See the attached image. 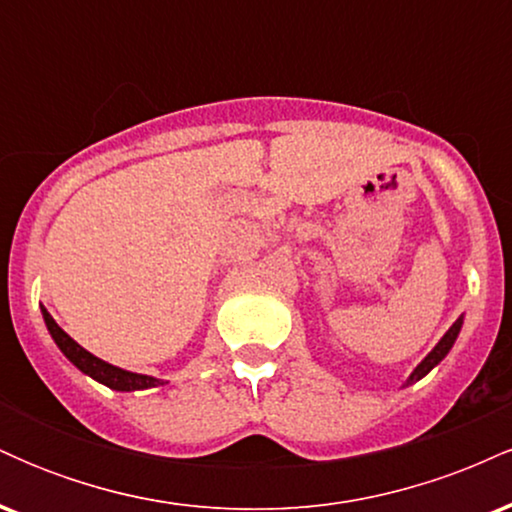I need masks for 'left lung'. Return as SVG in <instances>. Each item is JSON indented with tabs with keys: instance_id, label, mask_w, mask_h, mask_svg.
<instances>
[{
	"instance_id": "left-lung-1",
	"label": "left lung",
	"mask_w": 512,
	"mask_h": 512,
	"mask_svg": "<svg viewBox=\"0 0 512 512\" xmlns=\"http://www.w3.org/2000/svg\"><path fill=\"white\" fill-rule=\"evenodd\" d=\"M462 322H464V315H460V317H457L455 322H452V327H450L448 332L443 334V337H440V342H438L436 346H433L431 354H428V356L424 358V361L419 363V366H416L414 370H411V375L407 378V383H404V387H407V385H414V383H419V380L424 378V375L431 373V370L436 368L438 363L443 361V358L450 354L452 344L457 342V334H460V330H462Z\"/></svg>"
}]
</instances>
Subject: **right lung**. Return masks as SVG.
<instances>
[{"mask_svg":"<svg viewBox=\"0 0 512 512\" xmlns=\"http://www.w3.org/2000/svg\"><path fill=\"white\" fill-rule=\"evenodd\" d=\"M40 313H43L45 327H48L50 337L55 339V344L60 346V351L69 361L74 363L81 373H86L88 378L98 380V383L110 387V390L117 392H134V390H149V387H158L163 385V380L154 378V375H144V373H132V370L117 368L113 363L103 361V358L93 356L91 351H86L84 346L76 344L67 332L52 320V315L45 310V305H40Z\"/></svg>","mask_w":512,"mask_h":512,"instance_id":"right-lung-1","label":"right lung"}]
</instances>
